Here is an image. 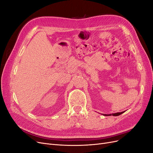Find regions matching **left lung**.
<instances>
[{
	"instance_id": "obj_1",
	"label": "left lung",
	"mask_w": 153,
	"mask_h": 153,
	"mask_svg": "<svg viewBox=\"0 0 153 153\" xmlns=\"http://www.w3.org/2000/svg\"><path fill=\"white\" fill-rule=\"evenodd\" d=\"M125 112H126V111H123V112H117V113L112 114H102L103 115H104V116H110V115H113V116H118V115L123 114Z\"/></svg>"
}]
</instances>
